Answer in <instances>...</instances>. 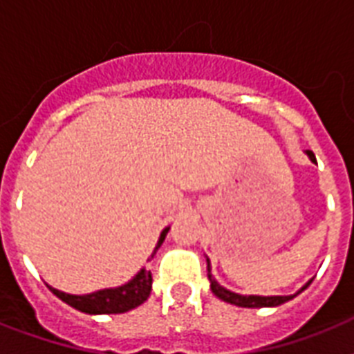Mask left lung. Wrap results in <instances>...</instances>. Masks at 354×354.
Instances as JSON below:
<instances>
[{"label":"left lung","mask_w":354,"mask_h":354,"mask_svg":"<svg viewBox=\"0 0 354 354\" xmlns=\"http://www.w3.org/2000/svg\"><path fill=\"white\" fill-rule=\"evenodd\" d=\"M308 158L310 161L316 163V156H314L313 150H307ZM207 277H209V283H211V290L215 294L216 297H221L222 301L226 303H232V305H236V307H246V308H261V307H277V305H283V303L290 301L292 297H296L297 294H301L305 288H307L313 281H308L307 285L303 286L301 290L294 294V296H239V294H233V292L226 290L224 286H221L213 279V275H211V266H209V261H207Z\"/></svg>","instance_id":"1"}]
</instances>
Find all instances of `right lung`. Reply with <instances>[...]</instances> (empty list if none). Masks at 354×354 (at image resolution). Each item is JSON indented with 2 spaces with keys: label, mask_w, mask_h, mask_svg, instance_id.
Returning a JSON list of instances; mask_svg holds the SVG:
<instances>
[{
  "label": "right lung",
  "mask_w": 354,
  "mask_h": 354,
  "mask_svg": "<svg viewBox=\"0 0 354 354\" xmlns=\"http://www.w3.org/2000/svg\"><path fill=\"white\" fill-rule=\"evenodd\" d=\"M167 232H169V227L161 232L154 253L158 252V248L165 241ZM154 253H152V257H154ZM49 290L57 297H60L64 303H68L69 307L77 308L80 313L121 314L128 313V310H132V308L139 307L141 303L147 301V297L150 296V290H152V274H150V270L143 268L127 285L118 286V288H106V290L93 292V294H86V296L64 294V292L57 290V288H51V286H49Z\"/></svg>",
  "instance_id": "1"
}]
</instances>
